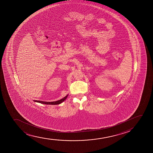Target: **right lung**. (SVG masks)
I'll return each mask as SVG.
<instances>
[{"instance_id":"right-lung-1","label":"right lung","mask_w":153,"mask_h":153,"mask_svg":"<svg viewBox=\"0 0 153 153\" xmlns=\"http://www.w3.org/2000/svg\"><path fill=\"white\" fill-rule=\"evenodd\" d=\"M67 96H68V95H66L64 98H62L61 100H57V101H56V102H43V101H40V100H34V102H39V103H41V104H46V105H59V104L62 103V102H63L67 98Z\"/></svg>"}]
</instances>
